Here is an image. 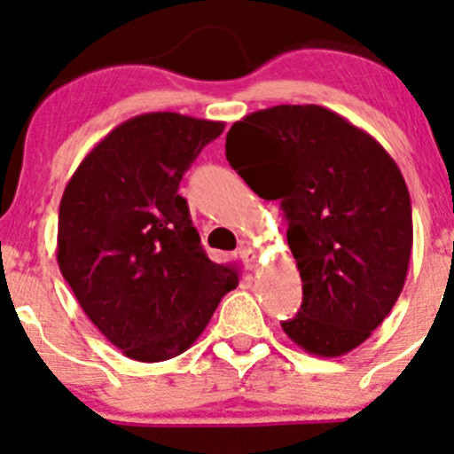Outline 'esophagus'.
Here are the masks:
<instances>
[{
  "instance_id": "1",
  "label": "esophagus",
  "mask_w": 454,
  "mask_h": 454,
  "mask_svg": "<svg viewBox=\"0 0 454 454\" xmlns=\"http://www.w3.org/2000/svg\"><path fill=\"white\" fill-rule=\"evenodd\" d=\"M240 257L244 259V262H247L248 268L257 270L259 257H262V254H259L257 248H253V247H242V248H240Z\"/></svg>"
}]
</instances>
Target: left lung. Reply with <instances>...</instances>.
<instances>
[{
    "label": "left lung",
    "mask_w": 454,
    "mask_h": 454,
    "mask_svg": "<svg viewBox=\"0 0 454 454\" xmlns=\"http://www.w3.org/2000/svg\"><path fill=\"white\" fill-rule=\"evenodd\" d=\"M227 160L262 200L278 201L302 278L283 330L337 358L364 343L405 285L414 227L405 180L369 132L319 105H277L227 132Z\"/></svg>",
    "instance_id": "8db88e82"
}]
</instances>
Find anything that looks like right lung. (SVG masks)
Masks as SVG:
<instances>
[{
  "label": "right lung",
  "mask_w": 454,
  "mask_h": 454,
  "mask_svg": "<svg viewBox=\"0 0 454 454\" xmlns=\"http://www.w3.org/2000/svg\"><path fill=\"white\" fill-rule=\"evenodd\" d=\"M225 121L156 111L90 150L59 203L58 263L90 322L121 354L162 363L200 339L238 274L214 263L177 195Z\"/></svg>",
  "instance_id": "1"
}]
</instances>
